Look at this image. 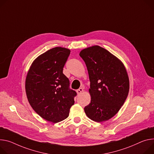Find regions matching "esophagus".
<instances>
[{"instance_id":"obj_1","label":"esophagus","mask_w":154,"mask_h":154,"mask_svg":"<svg viewBox=\"0 0 154 154\" xmlns=\"http://www.w3.org/2000/svg\"><path fill=\"white\" fill-rule=\"evenodd\" d=\"M76 92H77V93L78 94H81L82 93H83V89L82 88H80L79 89L77 90Z\"/></svg>"}]
</instances>
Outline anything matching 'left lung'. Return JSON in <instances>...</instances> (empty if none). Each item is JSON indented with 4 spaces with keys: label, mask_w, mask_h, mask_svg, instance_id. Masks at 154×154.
<instances>
[{
    "label": "left lung",
    "mask_w": 154,
    "mask_h": 154,
    "mask_svg": "<svg viewBox=\"0 0 154 154\" xmlns=\"http://www.w3.org/2000/svg\"><path fill=\"white\" fill-rule=\"evenodd\" d=\"M87 67L91 102L84 108L91 120L103 122L113 117L128 96L130 82L120 60L105 48L94 45L80 51Z\"/></svg>",
    "instance_id": "1"
}]
</instances>
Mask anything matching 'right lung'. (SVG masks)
Returning <instances> with one entry per match:
<instances>
[{
  "label": "right lung",
  "mask_w": 154,
  "mask_h": 154,
  "mask_svg": "<svg viewBox=\"0 0 154 154\" xmlns=\"http://www.w3.org/2000/svg\"><path fill=\"white\" fill-rule=\"evenodd\" d=\"M71 50L53 48L39 55L31 64L25 80L27 100L44 119L58 123L68 117L77 93L69 88V79L63 73Z\"/></svg>",
  "instance_id": "add662e5"
}]
</instances>
